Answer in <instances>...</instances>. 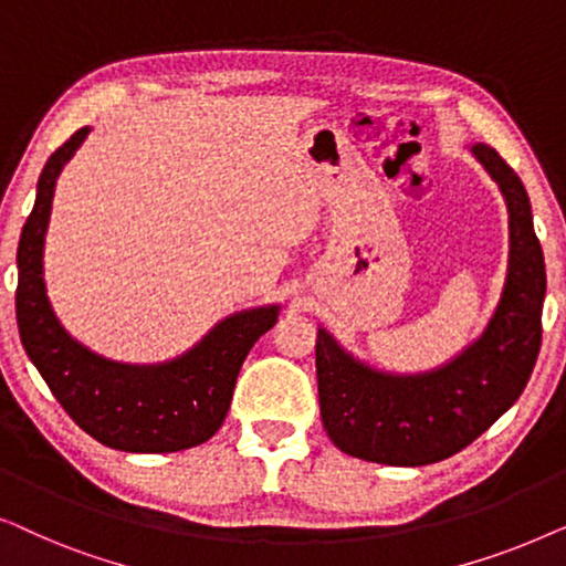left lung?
I'll return each mask as SVG.
<instances>
[{
	"instance_id": "left-lung-1",
	"label": "left lung",
	"mask_w": 566,
	"mask_h": 566,
	"mask_svg": "<svg viewBox=\"0 0 566 566\" xmlns=\"http://www.w3.org/2000/svg\"><path fill=\"white\" fill-rule=\"evenodd\" d=\"M469 151L497 182L507 208V270L497 306L479 337L436 368L399 374L355 358L316 332V381L324 430L355 459L428 467L459 453L521 397L541 345L544 252L521 177L492 146Z\"/></svg>"
}]
</instances>
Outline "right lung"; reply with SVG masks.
I'll return each instance as SVG.
<instances>
[{"label":"right lung","instance_id":"1","mask_svg":"<svg viewBox=\"0 0 566 566\" xmlns=\"http://www.w3.org/2000/svg\"><path fill=\"white\" fill-rule=\"evenodd\" d=\"M87 136L84 126L51 154L22 227L14 298L22 347L69 417L103 446L126 453L185 451L221 428L239 368L277 322L281 304L223 316L196 345L159 363L105 358L69 335L45 291L43 250L56 180Z\"/></svg>","mask_w":566,"mask_h":566}]
</instances>
